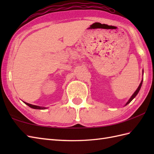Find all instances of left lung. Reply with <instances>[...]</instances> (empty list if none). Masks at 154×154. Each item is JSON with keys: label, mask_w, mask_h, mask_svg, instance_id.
Masks as SVG:
<instances>
[{"label": "left lung", "mask_w": 154, "mask_h": 154, "mask_svg": "<svg viewBox=\"0 0 154 154\" xmlns=\"http://www.w3.org/2000/svg\"><path fill=\"white\" fill-rule=\"evenodd\" d=\"M142 82H143V79L142 80V81H141V83H140V85H139V87H138V89H136V91H135V92L134 93V94H132V97H130V99L128 100V102L126 103V104H125V106L126 105H127V104H129L130 102H131V101L134 99V98H135V97L137 95V94H138V92H139V91H140V88H141V86H142Z\"/></svg>", "instance_id": "1"}]
</instances>
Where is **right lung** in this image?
I'll return each mask as SVG.
<instances>
[{"instance_id": "1", "label": "right lung", "mask_w": 154, "mask_h": 154, "mask_svg": "<svg viewBox=\"0 0 154 154\" xmlns=\"http://www.w3.org/2000/svg\"><path fill=\"white\" fill-rule=\"evenodd\" d=\"M24 103L26 104H27L28 106H30V107L32 108V109H46V108H45V107H42V106H36V105H33V104H29V103H25V102H24Z\"/></svg>"}]
</instances>
